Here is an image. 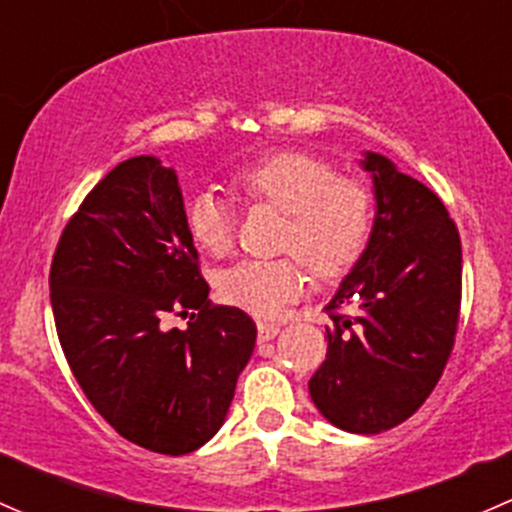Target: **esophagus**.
Masks as SVG:
<instances>
[{
    "mask_svg": "<svg viewBox=\"0 0 512 512\" xmlns=\"http://www.w3.org/2000/svg\"><path fill=\"white\" fill-rule=\"evenodd\" d=\"M277 332H280V327L272 322H260L257 324V339L260 342H270V339L277 337Z\"/></svg>",
    "mask_w": 512,
    "mask_h": 512,
    "instance_id": "34e87169",
    "label": "esophagus"
}]
</instances>
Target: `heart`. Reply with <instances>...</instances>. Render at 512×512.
<instances>
[{"mask_svg":"<svg viewBox=\"0 0 512 512\" xmlns=\"http://www.w3.org/2000/svg\"><path fill=\"white\" fill-rule=\"evenodd\" d=\"M230 185L252 205L285 213L280 250L297 255L322 280L344 275L364 252L374 225L369 185L344 178L327 160L302 151H280L242 165ZM195 245L208 255H225L235 240V208L225 195L203 190L185 208ZM294 257L245 260L218 275L220 299L260 319L280 317L304 294L302 265Z\"/></svg>","mask_w":512,"mask_h":512,"instance_id":"1","label":"heart"}]
</instances>
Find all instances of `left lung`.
Wrapping results in <instances>:
<instances>
[{"mask_svg":"<svg viewBox=\"0 0 512 512\" xmlns=\"http://www.w3.org/2000/svg\"><path fill=\"white\" fill-rule=\"evenodd\" d=\"M376 218L327 312V359L309 379L319 414L349 433H381L421 409L456 344L461 237L433 190L364 153ZM352 306L354 315H344Z\"/></svg>","mask_w":512,"mask_h":512,"instance_id":"8db88e82","label":"left lung"}]
</instances>
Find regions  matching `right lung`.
I'll return each mask as SVG.
<instances>
[{"label":"right lung","instance_id":"right-lung-1","mask_svg":"<svg viewBox=\"0 0 512 512\" xmlns=\"http://www.w3.org/2000/svg\"><path fill=\"white\" fill-rule=\"evenodd\" d=\"M61 349L91 406L136 446L185 456L223 426L257 327L210 304L173 168L138 156L98 180L49 272ZM199 317L168 330V313Z\"/></svg>","mask_w":512,"mask_h":512}]
</instances>
